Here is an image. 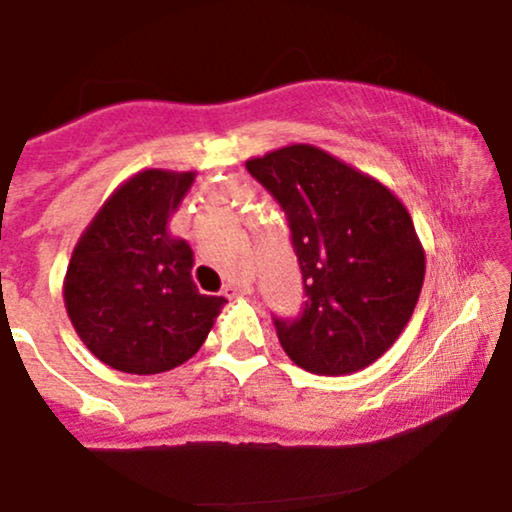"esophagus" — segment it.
Segmentation results:
<instances>
[{
    "label": "esophagus",
    "mask_w": 512,
    "mask_h": 512,
    "mask_svg": "<svg viewBox=\"0 0 512 512\" xmlns=\"http://www.w3.org/2000/svg\"><path fill=\"white\" fill-rule=\"evenodd\" d=\"M250 291H252L250 281H228V284L223 286V296L226 298L245 296V293H250Z\"/></svg>",
    "instance_id": "esophagus-1"
}]
</instances>
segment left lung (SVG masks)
<instances>
[{
  "mask_svg": "<svg viewBox=\"0 0 512 512\" xmlns=\"http://www.w3.org/2000/svg\"><path fill=\"white\" fill-rule=\"evenodd\" d=\"M245 168L284 209L308 301L274 317L296 366L346 375L370 366L407 327L426 252L407 207L383 182L313 144L250 158Z\"/></svg>",
  "mask_w": 512,
  "mask_h": 512,
  "instance_id": "8db88e82",
  "label": "left lung"
}]
</instances>
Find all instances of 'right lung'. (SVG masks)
<instances>
[{
	"label": "right lung",
	"instance_id": "add662e5",
	"mask_svg": "<svg viewBox=\"0 0 512 512\" xmlns=\"http://www.w3.org/2000/svg\"><path fill=\"white\" fill-rule=\"evenodd\" d=\"M195 170L146 168L122 182L81 233L64 276V308L98 361L134 375L182 366L204 344L223 296L192 281L187 240L168 221Z\"/></svg>",
	"mask_w": 512,
	"mask_h": 512
}]
</instances>
